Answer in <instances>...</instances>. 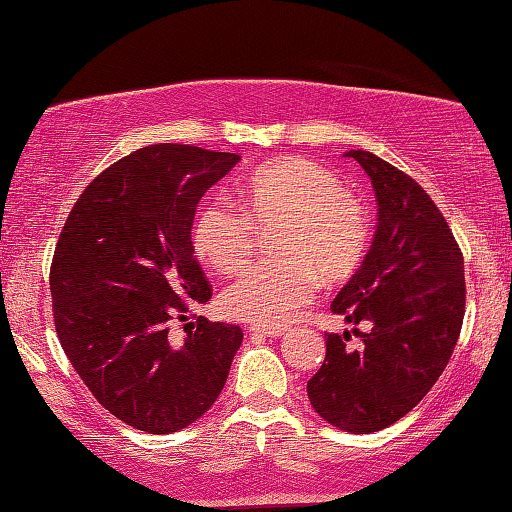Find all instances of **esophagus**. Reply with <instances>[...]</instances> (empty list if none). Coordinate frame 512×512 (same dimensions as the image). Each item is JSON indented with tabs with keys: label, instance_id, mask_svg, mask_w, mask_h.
<instances>
[{
	"label": "esophagus",
	"instance_id": "esophagus-1",
	"mask_svg": "<svg viewBox=\"0 0 512 512\" xmlns=\"http://www.w3.org/2000/svg\"><path fill=\"white\" fill-rule=\"evenodd\" d=\"M250 332L253 334H262V336H271V339H275V336H282L287 329L284 327H262V325H253L250 327Z\"/></svg>",
	"mask_w": 512,
	"mask_h": 512
}]
</instances>
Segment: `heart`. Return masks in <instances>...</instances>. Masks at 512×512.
I'll return each mask as SVG.
<instances>
[{
	"instance_id": "1",
	"label": "heart",
	"mask_w": 512,
	"mask_h": 512,
	"mask_svg": "<svg viewBox=\"0 0 512 512\" xmlns=\"http://www.w3.org/2000/svg\"><path fill=\"white\" fill-rule=\"evenodd\" d=\"M241 210L228 201L205 203L192 225L196 255L216 273L248 264L257 232H271L277 259L250 266L221 293L225 314L262 327H280L314 300L325 282H345L366 259L370 210L339 173L307 158L264 164L239 187Z\"/></svg>"
}]
</instances>
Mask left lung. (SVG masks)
<instances>
[{
  "mask_svg": "<svg viewBox=\"0 0 512 512\" xmlns=\"http://www.w3.org/2000/svg\"><path fill=\"white\" fill-rule=\"evenodd\" d=\"M372 180L379 225L370 253L334 298L361 339L325 334V361L307 381L320 418L350 433L391 427L447 368L465 316V271L443 212L409 173L370 151H348Z\"/></svg>",
  "mask_w": 512,
  "mask_h": 512,
  "instance_id": "left-lung-1",
  "label": "left lung"
}]
</instances>
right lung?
I'll return each instance as SVG.
<instances>
[{
	"label": "right lung",
	"instance_id": "right-lung-1",
	"mask_svg": "<svg viewBox=\"0 0 512 512\" xmlns=\"http://www.w3.org/2000/svg\"><path fill=\"white\" fill-rule=\"evenodd\" d=\"M239 162L192 144H151L103 169L60 232L49 289L58 341L97 402L146 433L201 418L221 395L244 332L198 316L212 298L194 255L196 205Z\"/></svg>",
	"mask_w": 512,
	"mask_h": 512
}]
</instances>
